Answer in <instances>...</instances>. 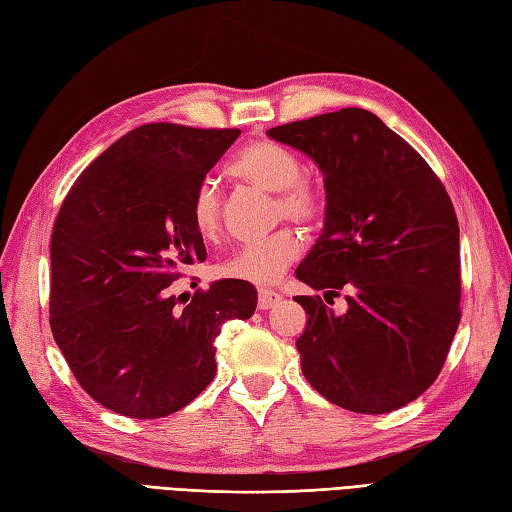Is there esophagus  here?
<instances>
[{"mask_svg":"<svg viewBox=\"0 0 512 512\" xmlns=\"http://www.w3.org/2000/svg\"><path fill=\"white\" fill-rule=\"evenodd\" d=\"M259 300H257V307L261 309V311H266V309H272L274 305H279L281 303V294H277V292H272V290H259Z\"/></svg>","mask_w":512,"mask_h":512,"instance_id":"esophagus-1","label":"esophagus"}]
</instances>
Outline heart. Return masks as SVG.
Here are the masks:
<instances>
[{
  "mask_svg": "<svg viewBox=\"0 0 512 512\" xmlns=\"http://www.w3.org/2000/svg\"><path fill=\"white\" fill-rule=\"evenodd\" d=\"M231 173L266 192L277 194V214L296 222H309L320 216V194L309 181L300 177V157L285 144L274 140H255L238 153ZM190 220L199 238L209 242L220 233L222 205L218 188L212 181L196 186L190 201ZM300 253V240L292 231H277L268 238L240 246L238 251L222 259L216 274L253 285L277 283Z\"/></svg>",
  "mask_w": 512,
  "mask_h": 512,
  "instance_id": "1",
  "label": "heart"
}]
</instances>
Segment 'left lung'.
I'll return each instance as SVG.
<instances>
[{
	"label": "left lung",
	"instance_id": "left-lung-1",
	"mask_svg": "<svg viewBox=\"0 0 512 512\" xmlns=\"http://www.w3.org/2000/svg\"><path fill=\"white\" fill-rule=\"evenodd\" d=\"M324 179V229L296 279L324 290L296 296L307 326L300 368L326 400L389 413L435 383L461 322L458 220L443 183L376 114L344 108L272 127Z\"/></svg>",
	"mask_w": 512,
	"mask_h": 512
}]
</instances>
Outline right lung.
Here are the masks:
<instances>
[{"label":"right lung","instance_id":"1","mask_svg":"<svg viewBox=\"0 0 512 512\" xmlns=\"http://www.w3.org/2000/svg\"><path fill=\"white\" fill-rule=\"evenodd\" d=\"M238 129L149 123L77 177L51 233V333L77 383L106 409L157 419L214 381V339L248 320L255 285L220 279L179 305V268L207 257L190 201Z\"/></svg>","mask_w":512,"mask_h":512}]
</instances>
